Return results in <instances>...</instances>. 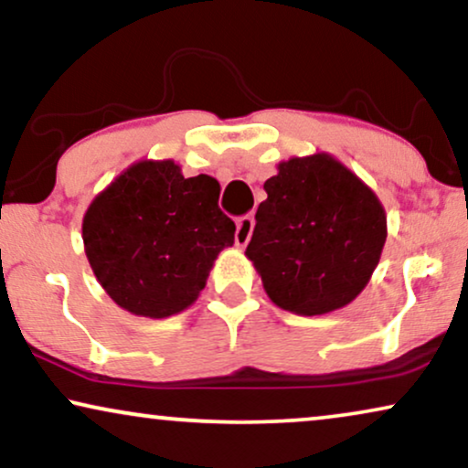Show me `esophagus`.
I'll return each mask as SVG.
<instances>
[{"instance_id":"esophagus-1","label":"esophagus","mask_w":468,"mask_h":468,"mask_svg":"<svg viewBox=\"0 0 468 468\" xmlns=\"http://www.w3.org/2000/svg\"><path fill=\"white\" fill-rule=\"evenodd\" d=\"M253 226H255V221H253L251 215L240 217V219L236 221V234H234L236 245H239V247H247V242L251 240Z\"/></svg>"}]
</instances>
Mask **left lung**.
<instances>
[{"label": "left lung", "mask_w": 468, "mask_h": 468, "mask_svg": "<svg viewBox=\"0 0 468 468\" xmlns=\"http://www.w3.org/2000/svg\"><path fill=\"white\" fill-rule=\"evenodd\" d=\"M264 189L245 255L268 298L306 317L356 300L388 239L375 191L328 153L281 162Z\"/></svg>", "instance_id": "obj_1"}]
</instances>
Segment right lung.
<instances>
[{
    "label": "right lung",
    "mask_w": 468,
    "mask_h": 468,
    "mask_svg": "<svg viewBox=\"0 0 468 468\" xmlns=\"http://www.w3.org/2000/svg\"><path fill=\"white\" fill-rule=\"evenodd\" d=\"M219 183L185 178L172 159H143L89 204L82 242L95 279L121 309L164 319L191 306L236 226Z\"/></svg>",
    "instance_id": "obj_1"
}]
</instances>
